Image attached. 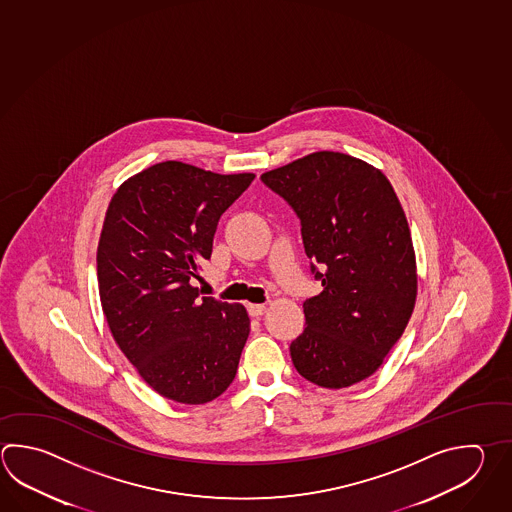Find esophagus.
Instances as JSON below:
<instances>
[{
	"mask_svg": "<svg viewBox=\"0 0 512 512\" xmlns=\"http://www.w3.org/2000/svg\"><path fill=\"white\" fill-rule=\"evenodd\" d=\"M266 312V306L264 304H248V313L251 317H261Z\"/></svg>",
	"mask_w": 512,
	"mask_h": 512,
	"instance_id": "34e87169",
	"label": "esophagus"
}]
</instances>
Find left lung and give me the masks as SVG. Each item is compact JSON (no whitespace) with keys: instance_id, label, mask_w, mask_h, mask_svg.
I'll return each instance as SVG.
<instances>
[{"instance_id":"obj_1","label":"left lung","mask_w":512,"mask_h":512,"mask_svg":"<svg viewBox=\"0 0 512 512\" xmlns=\"http://www.w3.org/2000/svg\"><path fill=\"white\" fill-rule=\"evenodd\" d=\"M261 180L301 220L304 251L323 284L304 301L293 366L313 385H355L383 365L416 304L405 211L379 169L345 153L317 151Z\"/></svg>"}]
</instances>
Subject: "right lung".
I'll list each match as a JSON object with an SVG mask.
<instances>
[{
    "mask_svg": "<svg viewBox=\"0 0 512 512\" xmlns=\"http://www.w3.org/2000/svg\"><path fill=\"white\" fill-rule=\"evenodd\" d=\"M253 178L167 160L126 180L105 213L96 273L109 330L147 385L177 403L213 401L237 374L248 312L200 297L191 281Z\"/></svg>",
    "mask_w": 512,
    "mask_h": 512,
    "instance_id": "right-lung-1",
    "label": "right lung"
}]
</instances>
